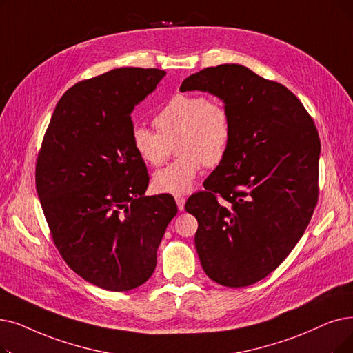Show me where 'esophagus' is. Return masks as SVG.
I'll return each instance as SVG.
<instances>
[{
	"mask_svg": "<svg viewBox=\"0 0 353 353\" xmlns=\"http://www.w3.org/2000/svg\"><path fill=\"white\" fill-rule=\"evenodd\" d=\"M174 199H176V203H177L179 210H185L186 197H185V196H180V194H177V196H174Z\"/></svg>",
	"mask_w": 353,
	"mask_h": 353,
	"instance_id": "1",
	"label": "esophagus"
}]
</instances>
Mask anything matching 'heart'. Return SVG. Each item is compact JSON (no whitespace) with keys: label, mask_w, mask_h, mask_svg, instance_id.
Masks as SVG:
<instances>
[{"label":"heart","mask_w":353,"mask_h":353,"mask_svg":"<svg viewBox=\"0 0 353 353\" xmlns=\"http://www.w3.org/2000/svg\"><path fill=\"white\" fill-rule=\"evenodd\" d=\"M159 132L143 125L131 130V144L139 157L160 165L176 139L177 160L152 176V188L159 193L185 194L194 185L203 164H221L232 143V117L226 105L203 95H176L156 115Z\"/></svg>","instance_id":"1"}]
</instances>
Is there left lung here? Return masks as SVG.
<instances>
[{"label":"left lung","instance_id":"1","mask_svg":"<svg viewBox=\"0 0 353 353\" xmlns=\"http://www.w3.org/2000/svg\"><path fill=\"white\" fill-rule=\"evenodd\" d=\"M223 101L232 117L225 160L192 194L194 245L208 277L225 287L265 279L296 247L319 197L320 140L313 118L284 85L241 65L183 81Z\"/></svg>","mask_w":353,"mask_h":353}]
</instances>
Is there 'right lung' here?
Returning a JSON list of instances; mask_svg holds the SVG:
<instances>
[{
  "label": "right lung",
  "instance_id": "right-lung-1",
  "mask_svg": "<svg viewBox=\"0 0 353 353\" xmlns=\"http://www.w3.org/2000/svg\"><path fill=\"white\" fill-rule=\"evenodd\" d=\"M121 68L72 86L57 102L36 163V189L56 248L92 284L128 291L157 265L176 216L173 196H144L148 173L131 144V112L164 78Z\"/></svg>",
  "mask_w": 353,
  "mask_h": 353
}]
</instances>
